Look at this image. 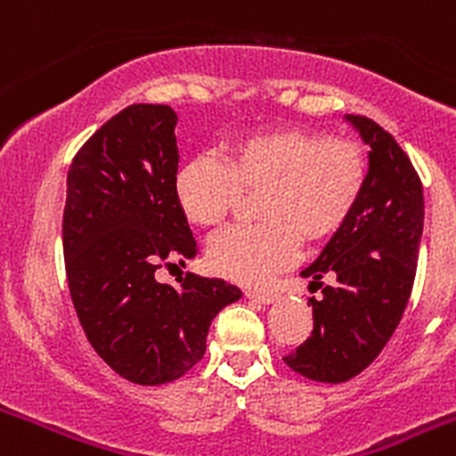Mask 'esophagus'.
Listing matches in <instances>:
<instances>
[{
  "instance_id": "34e87169",
  "label": "esophagus",
  "mask_w": 456,
  "mask_h": 456,
  "mask_svg": "<svg viewBox=\"0 0 456 456\" xmlns=\"http://www.w3.org/2000/svg\"><path fill=\"white\" fill-rule=\"evenodd\" d=\"M247 297L248 299H253V301H257V304H273V301H276V294L273 292H247Z\"/></svg>"
}]
</instances>
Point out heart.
<instances>
[{
	"instance_id": "obj_1",
	"label": "heart",
	"mask_w": 456,
	"mask_h": 456,
	"mask_svg": "<svg viewBox=\"0 0 456 456\" xmlns=\"http://www.w3.org/2000/svg\"><path fill=\"white\" fill-rule=\"evenodd\" d=\"M365 187L356 141L301 127L253 132L225 146L224 162L189 157L173 175V199L189 224L215 228L257 193L256 225H235L208 244V267L241 285H263L294 263L299 240L322 244L347 224Z\"/></svg>"
}]
</instances>
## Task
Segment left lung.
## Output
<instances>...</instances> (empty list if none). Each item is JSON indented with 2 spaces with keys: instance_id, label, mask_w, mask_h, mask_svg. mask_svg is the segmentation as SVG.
Wrapping results in <instances>:
<instances>
[{
  "instance_id": "1",
  "label": "left lung",
  "mask_w": 456,
  "mask_h": 456,
  "mask_svg": "<svg viewBox=\"0 0 456 456\" xmlns=\"http://www.w3.org/2000/svg\"><path fill=\"white\" fill-rule=\"evenodd\" d=\"M368 146L365 187L347 224L301 272L322 297H310L313 333L285 356L294 372L342 384L381 354L409 304L420 251L425 199L416 168L397 141L365 116H345ZM322 277H331L324 286Z\"/></svg>"
}]
</instances>
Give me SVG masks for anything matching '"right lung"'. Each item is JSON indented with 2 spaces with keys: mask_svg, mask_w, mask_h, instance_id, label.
<instances>
[{
  "mask_svg": "<svg viewBox=\"0 0 456 456\" xmlns=\"http://www.w3.org/2000/svg\"><path fill=\"white\" fill-rule=\"evenodd\" d=\"M178 116L132 104L75 155L63 209L68 288L88 342L139 386L175 381L199 363L212 320L241 297L221 278L189 272L180 288L155 272L196 256L199 244L173 199Z\"/></svg>",
  "mask_w": 456,
  "mask_h": 456,
  "instance_id": "1",
  "label": "right lung"
}]
</instances>
